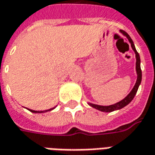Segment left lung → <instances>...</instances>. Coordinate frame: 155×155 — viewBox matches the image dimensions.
<instances>
[{
	"instance_id": "obj_1",
	"label": "left lung",
	"mask_w": 155,
	"mask_h": 155,
	"mask_svg": "<svg viewBox=\"0 0 155 155\" xmlns=\"http://www.w3.org/2000/svg\"><path fill=\"white\" fill-rule=\"evenodd\" d=\"M120 32H122L123 35H125V36L128 38V41L130 42L131 46L133 48L134 51L135 52V54H136V70H137L138 79H137V82H136V84L134 85V89L132 90V91H131L123 100H122L121 101H119L117 103L114 104V105H111V106H99V105H96V104L90 103V106H91L92 107L96 108V109L99 110V111H106V112H111V111H116V110H119V109H121V108L127 106V104L130 103L131 101H132V100L134 99V97L135 96V95H136L137 91H138V86L140 85V83H141L142 81V70L141 68H140V57H139V54H138V53L137 52V50H136V48H135L134 42H133V40H132V38H130V36H129L125 31H123V30H120Z\"/></svg>"
}]
</instances>
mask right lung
Wrapping results in <instances>:
<instances>
[{
  "instance_id": "obj_1",
  "label": "right lung",
  "mask_w": 155,
  "mask_h": 155,
  "mask_svg": "<svg viewBox=\"0 0 155 155\" xmlns=\"http://www.w3.org/2000/svg\"><path fill=\"white\" fill-rule=\"evenodd\" d=\"M54 108H51V109H49V110H46V111H33V110H30V109H28L29 111H32V112H33V113H37V112H39V113H41V112H45V111H51V110H53Z\"/></svg>"
}]
</instances>
